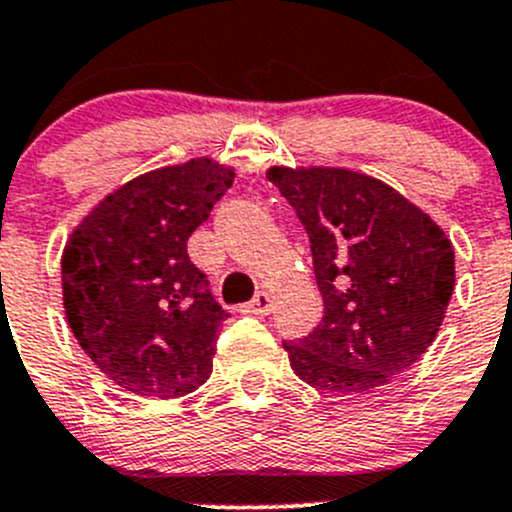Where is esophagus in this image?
Here are the masks:
<instances>
[{
	"mask_svg": "<svg viewBox=\"0 0 512 512\" xmlns=\"http://www.w3.org/2000/svg\"><path fill=\"white\" fill-rule=\"evenodd\" d=\"M247 308H250V313L255 315H267L272 310V295L265 293V290H260Z\"/></svg>",
	"mask_w": 512,
	"mask_h": 512,
	"instance_id": "esophagus-1",
	"label": "esophagus"
}]
</instances>
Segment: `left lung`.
Here are the masks:
<instances>
[{
  "label": "left lung",
  "mask_w": 512,
  "mask_h": 512,
  "mask_svg": "<svg viewBox=\"0 0 512 512\" xmlns=\"http://www.w3.org/2000/svg\"><path fill=\"white\" fill-rule=\"evenodd\" d=\"M313 250L323 318L285 341L313 389L364 394L407 371L432 346L455 290L444 229L404 194L338 166H270Z\"/></svg>",
  "instance_id": "8db88e82"
}]
</instances>
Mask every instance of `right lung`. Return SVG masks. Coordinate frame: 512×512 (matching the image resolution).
<instances>
[{"label":"right lung","mask_w":512,"mask_h":512,"mask_svg":"<svg viewBox=\"0 0 512 512\" xmlns=\"http://www.w3.org/2000/svg\"><path fill=\"white\" fill-rule=\"evenodd\" d=\"M232 181V166L209 156L146 171L100 199L65 242V318L121 389L176 399L212 374L227 313L186 242Z\"/></svg>","instance_id":"obj_1"}]
</instances>
